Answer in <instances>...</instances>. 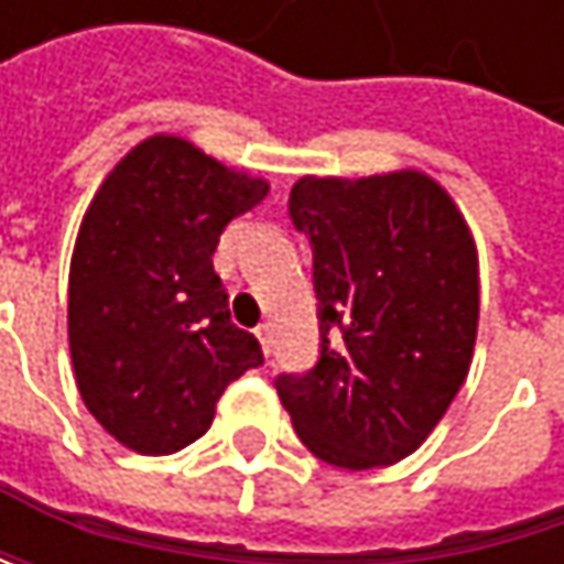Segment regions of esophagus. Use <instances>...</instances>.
Segmentation results:
<instances>
[{
  "mask_svg": "<svg viewBox=\"0 0 564 564\" xmlns=\"http://www.w3.org/2000/svg\"><path fill=\"white\" fill-rule=\"evenodd\" d=\"M254 333H258V339H261L264 352H271V349H274V323H261Z\"/></svg>",
  "mask_w": 564,
  "mask_h": 564,
  "instance_id": "34e87169",
  "label": "esophagus"
}]
</instances>
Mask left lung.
<instances>
[{
  "label": "left lung",
  "instance_id": "left-lung-1",
  "mask_svg": "<svg viewBox=\"0 0 564 564\" xmlns=\"http://www.w3.org/2000/svg\"><path fill=\"white\" fill-rule=\"evenodd\" d=\"M290 221L313 248L319 359L274 389L300 441L343 470L386 467L460 392L480 316L477 248L424 172L300 178Z\"/></svg>",
  "mask_w": 564,
  "mask_h": 564
}]
</instances>
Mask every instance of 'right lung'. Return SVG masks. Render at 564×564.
Returning <instances> with one entry per match:
<instances>
[{
  "instance_id": "1",
  "label": "right lung",
  "mask_w": 564,
  "mask_h": 564,
  "mask_svg": "<svg viewBox=\"0 0 564 564\" xmlns=\"http://www.w3.org/2000/svg\"><path fill=\"white\" fill-rule=\"evenodd\" d=\"M264 195V178L178 137L143 140L94 195L70 258L67 339L87 411L123 447H188L221 392L264 362L212 264L228 221Z\"/></svg>"
}]
</instances>
